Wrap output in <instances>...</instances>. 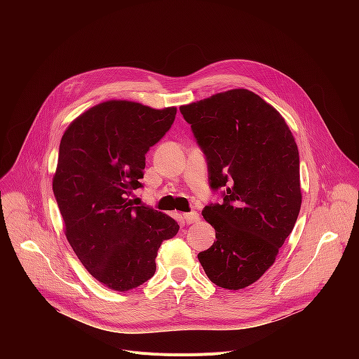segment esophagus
<instances>
[{
    "label": "esophagus",
    "mask_w": 359,
    "mask_h": 359,
    "mask_svg": "<svg viewBox=\"0 0 359 359\" xmlns=\"http://www.w3.org/2000/svg\"><path fill=\"white\" fill-rule=\"evenodd\" d=\"M183 219L186 220V223L191 224V223H197V222L200 220V216H198V213L191 212V213H184V215H183Z\"/></svg>",
    "instance_id": "obj_1"
}]
</instances>
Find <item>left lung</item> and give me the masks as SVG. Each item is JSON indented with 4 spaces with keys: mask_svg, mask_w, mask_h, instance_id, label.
Instances as JSON below:
<instances>
[{
    "mask_svg": "<svg viewBox=\"0 0 359 359\" xmlns=\"http://www.w3.org/2000/svg\"><path fill=\"white\" fill-rule=\"evenodd\" d=\"M180 112L208 156L213 189L224 203L206 206L216 241L198 252L212 283L241 290L276 262L301 209L299 156L280 112L248 89H230L182 105Z\"/></svg>",
    "mask_w": 359,
    "mask_h": 359,
    "instance_id": "8db88e82",
    "label": "left lung"
}]
</instances>
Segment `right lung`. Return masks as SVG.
I'll return each instance as SVG.
<instances>
[{"label": "right lung", "instance_id": "1", "mask_svg": "<svg viewBox=\"0 0 359 359\" xmlns=\"http://www.w3.org/2000/svg\"><path fill=\"white\" fill-rule=\"evenodd\" d=\"M175 116L176 107L111 99L81 114L62 135L53 189L65 236L109 290L125 292L153 277L161 244L179 231L170 216L129 198L142 187L146 151Z\"/></svg>", "mask_w": 359, "mask_h": 359}]
</instances>
